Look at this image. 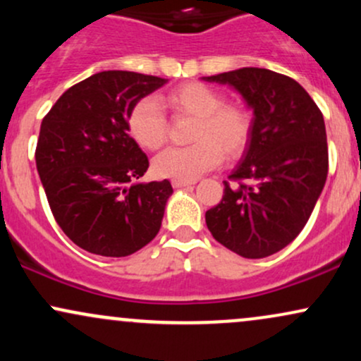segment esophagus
<instances>
[{
    "instance_id": "obj_1",
    "label": "esophagus",
    "mask_w": 361,
    "mask_h": 361,
    "mask_svg": "<svg viewBox=\"0 0 361 361\" xmlns=\"http://www.w3.org/2000/svg\"><path fill=\"white\" fill-rule=\"evenodd\" d=\"M197 181H192V180H173L171 185L175 186V188H183V186H190V185H195Z\"/></svg>"
}]
</instances>
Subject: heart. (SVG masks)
I'll use <instances>...</instances> for the list:
<instances>
[{
  "label": "heart",
  "mask_w": 361,
  "mask_h": 361,
  "mask_svg": "<svg viewBox=\"0 0 361 361\" xmlns=\"http://www.w3.org/2000/svg\"><path fill=\"white\" fill-rule=\"evenodd\" d=\"M176 115H188L195 122L192 146L168 147L156 156L152 169L157 176L173 180H195L217 166L224 152L241 154L251 135V117L243 106L224 103L221 93L202 85L188 82L164 97ZM127 130L140 147L156 151L166 140L168 122L163 110L152 98H140L127 117Z\"/></svg>",
  "instance_id": "heart-1"
}]
</instances>
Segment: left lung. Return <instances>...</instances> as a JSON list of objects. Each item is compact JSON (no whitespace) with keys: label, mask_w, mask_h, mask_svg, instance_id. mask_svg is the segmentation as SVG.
I'll return each mask as SVG.
<instances>
[{"label":"left lung","mask_w":361,"mask_h":361,"mask_svg":"<svg viewBox=\"0 0 361 361\" xmlns=\"http://www.w3.org/2000/svg\"><path fill=\"white\" fill-rule=\"evenodd\" d=\"M231 86L252 110L241 161L224 183L221 204L207 210L215 241L243 258H267L290 244L312 214L327 178L321 110L292 78L263 68L205 76Z\"/></svg>","instance_id":"8db88e82"}]
</instances>
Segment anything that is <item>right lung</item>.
I'll return each mask as SVG.
<instances>
[{"instance_id":"add662e5","label":"right lung","mask_w":361,"mask_h":361,"mask_svg":"<svg viewBox=\"0 0 361 361\" xmlns=\"http://www.w3.org/2000/svg\"><path fill=\"white\" fill-rule=\"evenodd\" d=\"M166 82L102 71L71 86L44 117L37 171L54 219L81 250L122 258L159 233L173 186L139 181L149 161L128 135L127 117L135 102Z\"/></svg>"}]
</instances>
